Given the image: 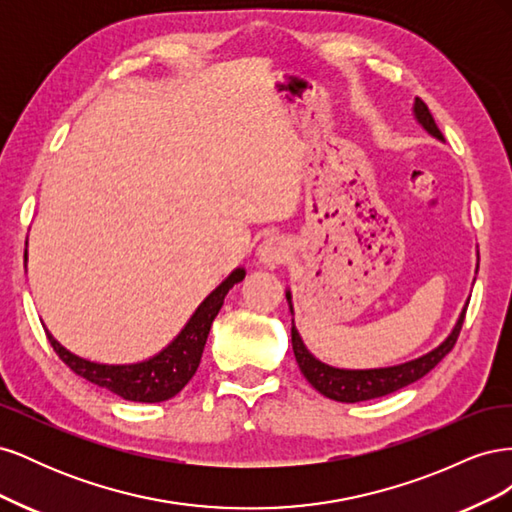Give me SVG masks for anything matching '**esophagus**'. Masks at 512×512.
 I'll use <instances>...</instances> for the list:
<instances>
[{
    "label": "esophagus",
    "instance_id": "esophagus-1",
    "mask_svg": "<svg viewBox=\"0 0 512 512\" xmlns=\"http://www.w3.org/2000/svg\"><path fill=\"white\" fill-rule=\"evenodd\" d=\"M288 258H290L288 243L277 235L265 237V241H262L258 247V260L265 262V265H269V267L282 265V262H286Z\"/></svg>",
    "mask_w": 512,
    "mask_h": 512
}]
</instances>
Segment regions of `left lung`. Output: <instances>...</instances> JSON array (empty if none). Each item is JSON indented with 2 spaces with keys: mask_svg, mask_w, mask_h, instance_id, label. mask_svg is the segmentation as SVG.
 Returning <instances> with one entry per match:
<instances>
[{
  "mask_svg": "<svg viewBox=\"0 0 512 512\" xmlns=\"http://www.w3.org/2000/svg\"><path fill=\"white\" fill-rule=\"evenodd\" d=\"M414 115H416L418 123H421V126L431 136H436V138H440V141H444L440 128L436 126V121H433L427 104L421 98L414 100ZM286 299L290 303V292H286ZM466 309L468 307H463V312L455 324L453 333L448 335L436 350L427 352L425 356H421V359H414V361L401 363L395 367L337 369L331 365H324L305 348L299 331L294 327H292V350H294V356H297V363H299V369L303 371V376L318 393H322L329 399H335V401H344V404H356V401H367V399L391 395L399 389H404V386L427 376L429 371L455 348L459 331L463 327V318H466ZM290 312H292V303H290Z\"/></svg>",
  "mask_w": 512,
  "mask_h": 512,
  "instance_id": "left-lung-1",
  "label": "left lung"
}]
</instances>
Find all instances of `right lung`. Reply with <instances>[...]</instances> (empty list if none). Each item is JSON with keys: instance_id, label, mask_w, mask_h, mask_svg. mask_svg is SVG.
Masks as SVG:
<instances>
[{"instance_id": "obj_1", "label": "right lung", "mask_w": 512, "mask_h": 512, "mask_svg": "<svg viewBox=\"0 0 512 512\" xmlns=\"http://www.w3.org/2000/svg\"><path fill=\"white\" fill-rule=\"evenodd\" d=\"M243 277H245L243 269L232 271L226 280L198 305L190 322L185 324V329L173 339V344H168L160 354L143 363H134V365L91 363L81 359V356L68 352L49 331L46 329L44 331L59 359L64 361L76 376L89 380L91 384H98L102 389H108L111 393L128 401L158 404V401L175 397L183 386L192 380V376L198 369L200 356H203L211 324L220 312L224 297L232 286L243 280Z\"/></svg>"}]
</instances>
